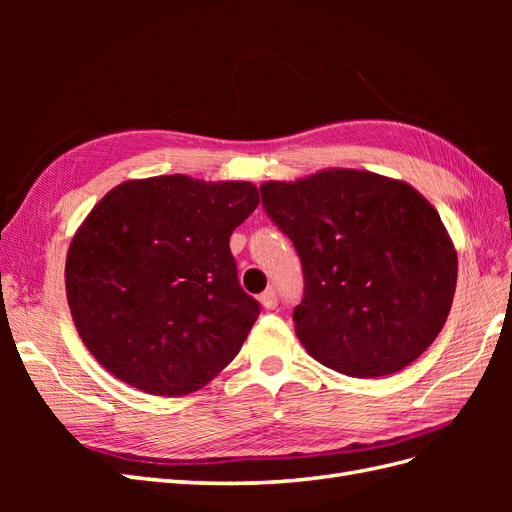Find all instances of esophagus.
Returning a JSON list of instances; mask_svg holds the SVG:
<instances>
[{"mask_svg":"<svg viewBox=\"0 0 512 512\" xmlns=\"http://www.w3.org/2000/svg\"><path fill=\"white\" fill-rule=\"evenodd\" d=\"M258 301H260V305L265 307V309H275L277 307V294H275L273 288H269V290H265V292L260 294Z\"/></svg>","mask_w":512,"mask_h":512,"instance_id":"34e87169","label":"esophagus"}]
</instances>
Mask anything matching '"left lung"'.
Listing matches in <instances>:
<instances>
[{
	"instance_id": "1",
	"label": "left lung",
	"mask_w": 512,
	"mask_h": 512,
	"mask_svg": "<svg viewBox=\"0 0 512 512\" xmlns=\"http://www.w3.org/2000/svg\"><path fill=\"white\" fill-rule=\"evenodd\" d=\"M260 192L299 252L305 297L292 320L318 363L374 378L433 344L453 305L457 250L421 192L356 168L265 181Z\"/></svg>"
}]
</instances>
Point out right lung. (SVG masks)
Segmentation results:
<instances>
[{
	"label": "right lung",
	"instance_id": "1",
	"mask_svg": "<svg viewBox=\"0 0 512 512\" xmlns=\"http://www.w3.org/2000/svg\"><path fill=\"white\" fill-rule=\"evenodd\" d=\"M250 181L160 175L123 181L76 228L66 256L74 327L134 389H203L239 354L260 307L228 239L258 207Z\"/></svg>",
	"mask_w": 512,
	"mask_h": 512
}]
</instances>
